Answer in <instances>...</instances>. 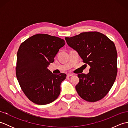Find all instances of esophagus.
Instances as JSON below:
<instances>
[{"label":"esophagus","instance_id":"1","mask_svg":"<svg viewBox=\"0 0 128 128\" xmlns=\"http://www.w3.org/2000/svg\"><path fill=\"white\" fill-rule=\"evenodd\" d=\"M73 75V74H72V73H68V74H67V77H70V76H72Z\"/></svg>","mask_w":128,"mask_h":128}]
</instances>
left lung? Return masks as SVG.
Segmentation results:
<instances>
[{"instance_id": "8db88e82", "label": "left lung", "mask_w": 128, "mask_h": 128, "mask_svg": "<svg viewBox=\"0 0 128 128\" xmlns=\"http://www.w3.org/2000/svg\"><path fill=\"white\" fill-rule=\"evenodd\" d=\"M67 44L89 65L88 74H78L75 86L78 95L88 102L102 99L112 88L117 74V52L114 43L98 32H82L66 37Z\"/></svg>"}]
</instances>
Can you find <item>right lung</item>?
<instances>
[{"label": "right lung", "mask_w": 128, "mask_h": 128, "mask_svg": "<svg viewBox=\"0 0 128 128\" xmlns=\"http://www.w3.org/2000/svg\"><path fill=\"white\" fill-rule=\"evenodd\" d=\"M65 44L64 40L47 34L34 35L21 44L17 53L16 78L32 102L47 104L59 96L60 84L66 75L54 74L47 67Z\"/></svg>", "instance_id": "right-lung-1"}]
</instances>
